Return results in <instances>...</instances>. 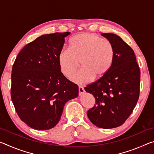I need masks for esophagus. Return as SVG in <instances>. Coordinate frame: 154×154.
Here are the masks:
<instances>
[{"instance_id": "obj_1", "label": "esophagus", "mask_w": 154, "mask_h": 154, "mask_svg": "<svg viewBox=\"0 0 154 154\" xmlns=\"http://www.w3.org/2000/svg\"><path fill=\"white\" fill-rule=\"evenodd\" d=\"M85 92V90L82 86H79V95L81 96L82 94H83V93Z\"/></svg>"}]
</instances>
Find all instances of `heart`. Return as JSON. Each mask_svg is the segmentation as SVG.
Listing matches in <instances>:
<instances>
[{"label":"heart","mask_w":154,"mask_h":154,"mask_svg":"<svg viewBox=\"0 0 154 154\" xmlns=\"http://www.w3.org/2000/svg\"><path fill=\"white\" fill-rule=\"evenodd\" d=\"M114 49L111 44L94 33H82L70 41L69 48L60 51L58 62L62 73L71 77L81 62L82 69L71 77L78 84L100 79L107 73L113 64Z\"/></svg>","instance_id":"obj_1"}]
</instances>
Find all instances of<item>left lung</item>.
<instances>
[{
    "label": "left lung",
    "instance_id": "obj_1",
    "mask_svg": "<svg viewBox=\"0 0 154 154\" xmlns=\"http://www.w3.org/2000/svg\"><path fill=\"white\" fill-rule=\"evenodd\" d=\"M114 49V60L105 76L84 88L96 102L88 118L98 128L110 129L123 124L139 100L140 72L134 52L119 36L102 33Z\"/></svg>",
    "mask_w": 154,
    "mask_h": 154
}]
</instances>
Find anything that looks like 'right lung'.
<instances>
[{
	"instance_id": "add662e5",
	"label": "right lung",
	"mask_w": 154,
	"mask_h": 154,
	"mask_svg": "<svg viewBox=\"0 0 154 154\" xmlns=\"http://www.w3.org/2000/svg\"><path fill=\"white\" fill-rule=\"evenodd\" d=\"M70 34L41 35L24 47L13 65L12 102L21 120L33 129L56 126L65 104L78 96V85L64 76L58 62Z\"/></svg>"
}]
</instances>
